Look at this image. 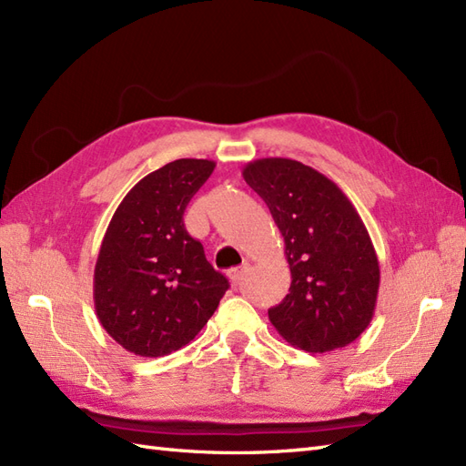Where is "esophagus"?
I'll return each instance as SVG.
<instances>
[{
	"label": "esophagus",
	"instance_id": "1",
	"mask_svg": "<svg viewBox=\"0 0 466 466\" xmlns=\"http://www.w3.org/2000/svg\"><path fill=\"white\" fill-rule=\"evenodd\" d=\"M245 270H247V267H237V268H231L229 270V279H231V282L233 284H238L243 280V276H245Z\"/></svg>",
	"mask_w": 466,
	"mask_h": 466
}]
</instances>
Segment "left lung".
Segmentation results:
<instances>
[{
	"mask_svg": "<svg viewBox=\"0 0 466 466\" xmlns=\"http://www.w3.org/2000/svg\"><path fill=\"white\" fill-rule=\"evenodd\" d=\"M243 178L268 206L290 264V294L268 309L276 331L308 353L353 343L374 316L380 284L355 206L327 176L292 158L248 162Z\"/></svg>",
	"mask_w": 466,
	"mask_h": 466,
	"instance_id": "1",
	"label": "left lung"
}]
</instances>
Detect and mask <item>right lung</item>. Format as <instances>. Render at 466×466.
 I'll list each match as a JSON object with an SVG mask.
<instances>
[{
	"instance_id": "add662e5",
	"label": "right lung",
	"mask_w": 466,
	"mask_h": 466,
	"mask_svg": "<svg viewBox=\"0 0 466 466\" xmlns=\"http://www.w3.org/2000/svg\"><path fill=\"white\" fill-rule=\"evenodd\" d=\"M216 162L178 158L137 182L113 213L94 270L99 323L129 353L187 345L229 288L184 228V209Z\"/></svg>"
}]
</instances>
